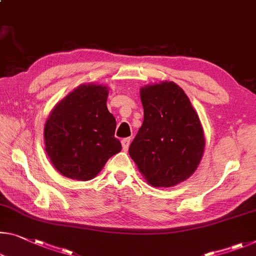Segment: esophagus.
Returning <instances> with one entry per match:
<instances>
[{"label":"esophagus","mask_w":256,"mask_h":256,"mask_svg":"<svg viewBox=\"0 0 256 256\" xmlns=\"http://www.w3.org/2000/svg\"><path fill=\"white\" fill-rule=\"evenodd\" d=\"M121 144H122V148L124 151H127L128 148H129V144H130V138H124L122 140H121Z\"/></svg>","instance_id":"1"}]
</instances>
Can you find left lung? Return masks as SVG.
I'll list each match as a JSON object with an SVG mask.
<instances>
[{
	"instance_id": "obj_1",
	"label": "left lung",
	"mask_w": 256,
	"mask_h": 256,
	"mask_svg": "<svg viewBox=\"0 0 256 256\" xmlns=\"http://www.w3.org/2000/svg\"><path fill=\"white\" fill-rule=\"evenodd\" d=\"M143 124L129 156L153 186H174L194 174L205 138L202 124L186 92L174 82L140 89Z\"/></svg>"
}]
</instances>
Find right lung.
I'll use <instances>...</instances> for the list:
<instances>
[{
    "label": "right lung",
    "instance_id": "obj_1",
    "mask_svg": "<svg viewBox=\"0 0 256 256\" xmlns=\"http://www.w3.org/2000/svg\"><path fill=\"white\" fill-rule=\"evenodd\" d=\"M108 90L81 84L52 110L44 127L46 151L66 178L92 180L110 158L121 151L114 137L116 122L108 112Z\"/></svg>",
    "mask_w": 256,
    "mask_h": 256
}]
</instances>
